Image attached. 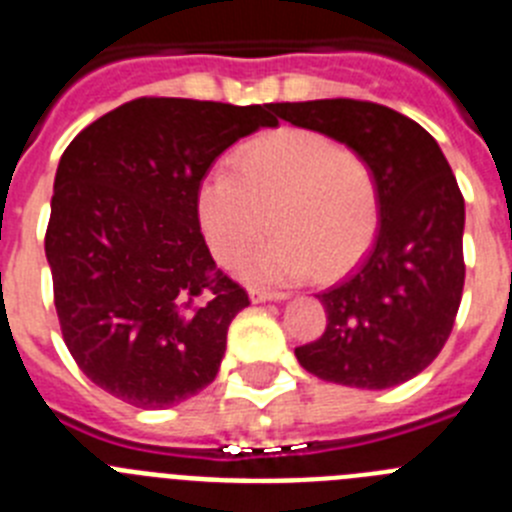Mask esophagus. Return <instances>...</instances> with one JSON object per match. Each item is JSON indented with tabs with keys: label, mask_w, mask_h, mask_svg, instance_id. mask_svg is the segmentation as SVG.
I'll use <instances>...</instances> for the list:
<instances>
[{
	"label": "esophagus",
	"mask_w": 512,
	"mask_h": 512,
	"mask_svg": "<svg viewBox=\"0 0 512 512\" xmlns=\"http://www.w3.org/2000/svg\"><path fill=\"white\" fill-rule=\"evenodd\" d=\"M248 295H251L253 302H279L287 297L284 292H271V289H261V287H251Z\"/></svg>",
	"instance_id": "esophagus-1"
}]
</instances>
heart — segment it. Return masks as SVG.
<instances>
[{"instance_id": "1", "label": "heart", "mask_w": 512, "mask_h": 512, "mask_svg": "<svg viewBox=\"0 0 512 512\" xmlns=\"http://www.w3.org/2000/svg\"><path fill=\"white\" fill-rule=\"evenodd\" d=\"M197 189V220L215 259L241 264L271 220L277 235L243 264L251 282L336 277L361 259L379 223V184L359 151L315 130L251 140Z\"/></svg>"}]
</instances>
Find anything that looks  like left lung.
<instances>
[{"instance_id":"8db88e82","label":"left lung","mask_w":512,"mask_h":512,"mask_svg":"<svg viewBox=\"0 0 512 512\" xmlns=\"http://www.w3.org/2000/svg\"><path fill=\"white\" fill-rule=\"evenodd\" d=\"M297 128L346 143L372 164L379 228L346 279L320 292L328 325L295 348L325 382L387 390L420 374L449 341L464 289V197L428 130L361 99L279 102Z\"/></svg>"}]
</instances>
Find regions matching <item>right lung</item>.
I'll list each match as a JSON object with an SVG mask.
<instances>
[{"label": "right lung", "mask_w": 512, "mask_h": 512, "mask_svg": "<svg viewBox=\"0 0 512 512\" xmlns=\"http://www.w3.org/2000/svg\"><path fill=\"white\" fill-rule=\"evenodd\" d=\"M274 104L140 97L81 130L58 161L45 259L63 341L97 387L135 408L189 400L217 377L248 295L197 220L215 158Z\"/></svg>", "instance_id": "1"}]
</instances>
